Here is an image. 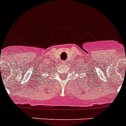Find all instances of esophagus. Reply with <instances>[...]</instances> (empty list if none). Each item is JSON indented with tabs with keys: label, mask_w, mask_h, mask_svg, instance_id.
<instances>
[{
	"label": "esophagus",
	"mask_w": 126,
	"mask_h": 126,
	"mask_svg": "<svg viewBox=\"0 0 126 126\" xmlns=\"http://www.w3.org/2000/svg\"><path fill=\"white\" fill-rule=\"evenodd\" d=\"M62 62V64H66L67 63V61H63Z\"/></svg>",
	"instance_id": "obj_1"
}]
</instances>
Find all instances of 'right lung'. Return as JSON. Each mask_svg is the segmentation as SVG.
<instances>
[{"label":"right lung","instance_id":"1","mask_svg":"<svg viewBox=\"0 0 126 126\" xmlns=\"http://www.w3.org/2000/svg\"><path fill=\"white\" fill-rule=\"evenodd\" d=\"M47 69V70H48V67H47V68H46ZM42 73H43V72H42Z\"/></svg>","mask_w":126,"mask_h":126}]
</instances>
